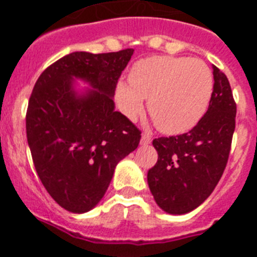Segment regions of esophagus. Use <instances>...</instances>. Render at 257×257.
Instances as JSON below:
<instances>
[{"label": "esophagus", "mask_w": 257, "mask_h": 257, "mask_svg": "<svg viewBox=\"0 0 257 257\" xmlns=\"http://www.w3.org/2000/svg\"><path fill=\"white\" fill-rule=\"evenodd\" d=\"M152 143V135L149 133H144L142 136V144L143 145H148Z\"/></svg>", "instance_id": "1"}]
</instances>
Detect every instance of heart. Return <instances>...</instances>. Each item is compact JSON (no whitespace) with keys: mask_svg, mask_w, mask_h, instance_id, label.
I'll use <instances>...</instances> for the list:
<instances>
[{"mask_svg":"<svg viewBox=\"0 0 257 257\" xmlns=\"http://www.w3.org/2000/svg\"><path fill=\"white\" fill-rule=\"evenodd\" d=\"M128 82L117 86L118 103L134 117L148 99V110L165 134H181L207 112L213 90L212 72L199 59L152 56L136 61Z\"/></svg>","mask_w":257,"mask_h":257,"instance_id":"b5f03b06","label":"heart"}]
</instances>
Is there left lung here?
<instances>
[{
    "instance_id": "obj_1",
    "label": "left lung",
    "mask_w": 257,
    "mask_h": 257,
    "mask_svg": "<svg viewBox=\"0 0 257 257\" xmlns=\"http://www.w3.org/2000/svg\"><path fill=\"white\" fill-rule=\"evenodd\" d=\"M212 69V96L201 121L189 133L153 140L158 161L148 171L149 189L167 213L183 215L202 205L228 163L237 104L225 74Z\"/></svg>"
}]
</instances>
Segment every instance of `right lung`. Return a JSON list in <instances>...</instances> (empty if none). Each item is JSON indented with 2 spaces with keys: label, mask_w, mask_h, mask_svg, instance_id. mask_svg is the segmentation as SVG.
Masks as SVG:
<instances>
[{
  "label": "right lung",
  "mask_w": 257,
  "mask_h": 257,
  "mask_svg": "<svg viewBox=\"0 0 257 257\" xmlns=\"http://www.w3.org/2000/svg\"><path fill=\"white\" fill-rule=\"evenodd\" d=\"M133 54L72 52L41 73L29 97L27 139L36 171L52 199L70 212H87L100 202L117 163L142 139L112 99ZM73 78L94 90L77 95Z\"/></svg>",
  "instance_id": "right-lung-1"
}]
</instances>
